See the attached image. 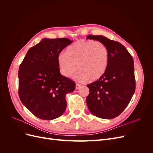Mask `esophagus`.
I'll return each mask as SVG.
<instances>
[{"mask_svg":"<svg viewBox=\"0 0 153 153\" xmlns=\"http://www.w3.org/2000/svg\"><path fill=\"white\" fill-rule=\"evenodd\" d=\"M81 87V85L80 84H76V85H75V88L76 89H78L79 88Z\"/></svg>","mask_w":153,"mask_h":153,"instance_id":"obj_1","label":"esophagus"}]
</instances>
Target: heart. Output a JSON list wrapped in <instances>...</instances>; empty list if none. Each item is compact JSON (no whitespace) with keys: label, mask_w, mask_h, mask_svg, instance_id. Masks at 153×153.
<instances>
[{"label":"heart","mask_w":153,"mask_h":153,"mask_svg":"<svg viewBox=\"0 0 153 153\" xmlns=\"http://www.w3.org/2000/svg\"><path fill=\"white\" fill-rule=\"evenodd\" d=\"M59 70L65 77L71 76L76 69L77 80L100 79L106 71L108 64V50L103 43L94 40H79L70 45L66 53L57 56Z\"/></svg>","instance_id":"heart-1"}]
</instances>
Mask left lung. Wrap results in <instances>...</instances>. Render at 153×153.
<instances>
[{"label": "left lung", "mask_w": 153, "mask_h": 153, "mask_svg": "<svg viewBox=\"0 0 153 153\" xmlns=\"http://www.w3.org/2000/svg\"><path fill=\"white\" fill-rule=\"evenodd\" d=\"M87 38L100 41L108 50L106 72L100 79L87 85L89 89L87 107L96 117L114 119L126 108L135 91L133 57L117 41L101 35H89Z\"/></svg>", "instance_id": "1"}]
</instances>
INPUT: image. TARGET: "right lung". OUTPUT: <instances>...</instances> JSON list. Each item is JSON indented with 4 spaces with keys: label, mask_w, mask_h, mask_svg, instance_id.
I'll return each instance as SVG.
<instances>
[{
    "label": "right lung",
    "mask_w": 153,
    "mask_h": 153,
    "mask_svg": "<svg viewBox=\"0 0 153 153\" xmlns=\"http://www.w3.org/2000/svg\"><path fill=\"white\" fill-rule=\"evenodd\" d=\"M72 41L43 39L31 47L18 71V94L22 103L35 116L52 120L66 108V95L75 89V83L60 73L58 55Z\"/></svg>",
    "instance_id": "obj_1"
}]
</instances>
